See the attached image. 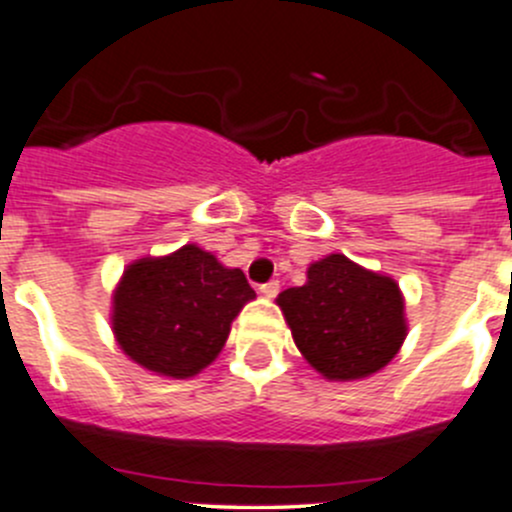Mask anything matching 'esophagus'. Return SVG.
Here are the masks:
<instances>
[{
	"instance_id": "34e87169",
	"label": "esophagus",
	"mask_w": 512,
	"mask_h": 512,
	"mask_svg": "<svg viewBox=\"0 0 512 512\" xmlns=\"http://www.w3.org/2000/svg\"><path fill=\"white\" fill-rule=\"evenodd\" d=\"M278 288H281V283L278 281H268V283H261V293L266 298H273L278 293Z\"/></svg>"
}]
</instances>
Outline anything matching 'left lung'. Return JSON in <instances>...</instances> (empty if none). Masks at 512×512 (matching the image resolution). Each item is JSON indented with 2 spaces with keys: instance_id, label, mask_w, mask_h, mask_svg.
Instances as JSON below:
<instances>
[{
  "instance_id": "8db88e82",
  "label": "left lung",
  "mask_w": 512,
  "mask_h": 512,
  "mask_svg": "<svg viewBox=\"0 0 512 512\" xmlns=\"http://www.w3.org/2000/svg\"><path fill=\"white\" fill-rule=\"evenodd\" d=\"M293 341L331 381H356L381 371L406 338L398 283L346 256L311 263L303 286L278 293Z\"/></svg>"
}]
</instances>
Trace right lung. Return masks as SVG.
Instances as JSON below:
<instances>
[{"instance_id":"1","label":"right lung","mask_w":512,"mask_h":512,"mask_svg":"<svg viewBox=\"0 0 512 512\" xmlns=\"http://www.w3.org/2000/svg\"><path fill=\"white\" fill-rule=\"evenodd\" d=\"M256 291L241 268H226L189 244L164 258H141L114 293V336L139 366L191 378L229 338L231 321Z\"/></svg>"}]
</instances>
